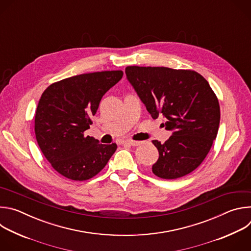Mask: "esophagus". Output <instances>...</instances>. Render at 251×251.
Segmentation results:
<instances>
[{
	"label": "esophagus",
	"mask_w": 251,
	"mask_h": 251,
	"mask_svg": "<svg viewBox=\"0 0 251 251\" xmlns=\"http://www.w3.org/2000/svg\"><path fill=\"white\" fill-rule=\"evenodd\" d=\"M124 144L130 145V146H139L140 145V142L139 141H133V140H127L123 142Z\"/></svg>",
	"instance_id": "esophagus-1"
}]
</instances>
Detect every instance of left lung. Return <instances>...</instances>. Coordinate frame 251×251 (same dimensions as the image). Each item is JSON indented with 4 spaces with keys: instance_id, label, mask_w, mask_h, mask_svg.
<instances>
[{
    "instance_id": "left-lung-1",
    "label": "left lung",
    "mask_w": 251,
    "mask_h": 251,
    "mask_svg": "<svg viewBox=\"0 0 251 251\" xmlns=\"http://www.w3.org/2000/svg\"><path fill=\"white\" fill-rule=\"evenodd\" d=\"M127 79L152 118L162 114L173 131L164 143L153 140L159 159L153 173L166 180L196 170L217 138L221 111L217 95L200 74L190 69L127 66Z\"/></svg>"
}]
</instances>
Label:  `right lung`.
<instances>
[{
	"mask_svg": "<svg viewBox=\"0 0 251 251\" xmlns=\"http://www.w3.org/2000/svg\"><path fill=\"white\" fill-rule=\"evenodd\" d=\"M122 76V70L84 74L54 82L42 94L34 117L35 138L47 160L63 176L88 180L116 151L115 143L100 144L84 132L102 96Z\"/></svg>",
	"mask_w": 251,
	"mask_h": 251,
	"instance_id": "obj_1",
	"label": "right lung"
}]
</instances>
